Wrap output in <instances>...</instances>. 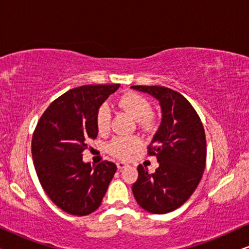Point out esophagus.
<instances>
[{"mask_svg":"<svg viewBox=\"0 0 249 249\" xmlns=\"http://www.w3.org/2000/svg\"><path fill=\"white\" fill-rule=\"evenodd\" d=\"M117 166H118V169H124V168H125V166H128V164L124 162H118Z\"/></svg>","mask_w":249,"mask_h":249,"instance_id":"esophagus-1","label":"esophagus"}]
</instances>
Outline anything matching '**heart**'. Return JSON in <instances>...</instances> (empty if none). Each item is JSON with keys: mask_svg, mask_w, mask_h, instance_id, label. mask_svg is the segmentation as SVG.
I'll list each match as a JSON object with an SVG mask.
<instances>
[{"mask_svg": "<svg viewBox=\"0 0 249 249\" xmlns=\"http://www.w3.org/2000/svg\"><path fill=\"white\" fill-rule=\"evenodd\" d=\"M119 105L128 111L137 120H142V124H147L148 117L152 113V105L148 100L142 95L136 93L124 94L120 100ZM112 112L107 103H103L96 112V125L101 134H105L110 130ZM142 139L136 136L124 137L119 136L112 139L107 145V151L111 155L118 159H128L132 153L141 148Z\"/></svg>", "mask_w": 249, "mask_h": 249, "instance_id": "obj_1", "label": "heart"}]
</instances>
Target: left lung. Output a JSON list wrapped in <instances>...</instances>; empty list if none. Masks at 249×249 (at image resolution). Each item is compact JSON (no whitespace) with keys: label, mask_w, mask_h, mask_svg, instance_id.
Wrapping results in <instances>:
<instances>
[{"label":"left lung","mask_w":249,"mask_h":249,"mask_svg":"<svg viewBox=\"0 0 249 249\" xmlns=\"http://www.w3.org/2000/svg\"><path fill=\"white\" fill-rule=\"evenodd\" d=\"M159 101L161 124L148 146L159 168L154 173L138 166L132 193L139 206L153 214L172 212L198 186L206 163V138L192 104L178 91L163 86H131Z\"/></svg>","instance_id":"8db88e82"}]
</instances>
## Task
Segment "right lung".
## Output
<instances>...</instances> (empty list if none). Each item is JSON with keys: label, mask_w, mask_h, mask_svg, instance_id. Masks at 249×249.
Listing matches in <instances>:
<instances>
[{"label": "right lung", "mask_w": 249, "mask_h": 249, "mask_svg": "<svg viewBox=\"0 0 249 249\" xmlns=\"http://www.w3.org/2000/svg\"><path fill=\"white\" fill-rule=\"evenodd\" d=\"M120 85H85L52 102L32 141L34 165L51 200L64 212L84 216L100 207L117 165L83 161L87 142L97 137L96 112Z\"/></svg>", "instance_id": "obj_1"}]
</instances>
